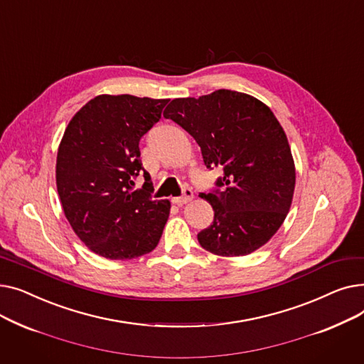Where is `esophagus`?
<instances>
[{
	"instance_id": "1",
	"label": "esophagus",
	"mask_w": 364,
	"mask_h": 364,
	"mask_svg": "<svg viewBox=\"0 0 364 364\" xmlns=\"http://www.w3.org/2000/svg\"><path fill=\"white\" fill-rule=\"evenodd\" d=\"M192 199H193V190L190 187H186L181 196H176V198H172L171 200H172V203H176V205H184Z\"/></svg>"
}]
</instances>
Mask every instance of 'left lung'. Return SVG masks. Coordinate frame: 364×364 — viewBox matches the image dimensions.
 I'll return each instance as SVG.
<instances>
[{
  "label": "left lung",
  "instance_id": "left-lung-1",
  "mask_svg": "<svg viewBox=\"0 0 364 364\" xmlns=\"http://www.w3.org/2000/svg\"><path fill=\"white\" fill-rule=\"evenodd\" d=\"M164 117L196 140L208 169L223 171L217 188L202 193L214 221L198 233L200 246L221 257L257 251L283 224L295 190L291 147L274 113L250 94L217 90L174 99Z\"/></svg>",
  "mask_w": 364,
  "mask_h": 364
}]
</instances>
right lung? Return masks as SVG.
<instances>
[{
    "mask_svg": "<svg viewBox=\"0 0 364 364\" xmlns=\"http://www.w3.org/2000/svg\"><path fill=\"white\" fill-rule=\"evenodd\" d=\"M168 102L102 94L75 113L63 134L57 192L73 232L94 254L131 259L159 243L171 203L151 199L139 143ZM140 171L145 184L136 191L133 180Z\"/></svg>",
    "mask_w": 364,
    "mask_h": 364,
    "instance_id": "right-lung-1",
    "label": "right lung"
}]
</instances>
